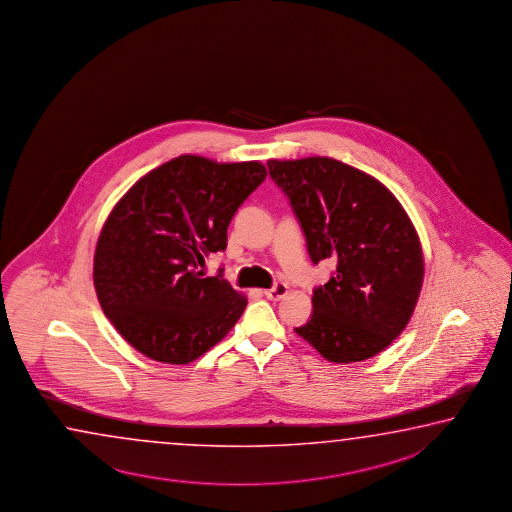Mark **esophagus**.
<instances>
[{
	"instance_id": "obj_1",
	"label": "esophagus",
	"mask_w": 512,
	"mask_h": 512,
	"mask_svg": "<svg viewBox=\"0 0 512 512\" xmlns=\"http://www.w3.org/2000/svg\"><path fill=\"white\" fill-rule=\"evenodd\" d=\"M288 294V285L286 283H276V285L269 288V290H263V295L270 299V301H279Z\"/></svg>"
}]
</instances>
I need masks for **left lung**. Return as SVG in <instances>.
Wrapping results in <instances>:
<instances>
[{
    "label": "left lung",
    "mask_w": 512,
    "mask_h": 512,
    "mask_svg": "<svg viewBox=\"0 0 512 512\" xmlns=\"http://www.w3.org/2000/svg\"><path fill=\"white\" fill-rule=\"evenodd\" d=\"M301 222L313 263L337 260L295 333L335 364L382 353L407 328L425 278L416 227L392 191L331 157L269 159Z\"/></svg>",
    "instance_id": "obj_1"
}]
</instances>
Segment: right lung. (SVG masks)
Instances as JSON below:
<instances>
[{"instance_id": "obj_1", "label": "right lung", "mask_w": 512, "mask_h": 512, "mask_svg": "<svg viewBox=\"0 0 512 512\" xmlns=\"http://www.w3.org/2000/svg\"><path fill=\"white\" fill-rule=\"evenodd\" d=\"M265 177L260 161L182 154L116 202L96 242L93 283L105 317L141 355L190 364L233 330L247 295L200 269L226 249L231 218Z\"/></svg>"}]
</instances>
